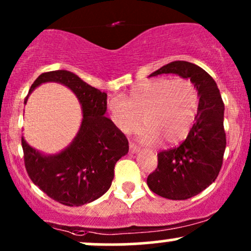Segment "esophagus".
Segmentation results:
<instances>
[{"label":"esophagus","instance_id":"1","mask_svg":"<svg viewBox=\"0 0 251 251\" xmlns=\"http://www.w3.org/2000/svg\"><path fill=\"white\" fill-rule=\"evenodd\" d=\"M139 151V148L137 147L136 144H133V143H130V152L131 153H137Z\"/></svg>","mask_w":251,"mask_h":251}]
</instances>
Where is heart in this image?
I'll return each instance as SVG.
<instances>
[{
  "instance_id": "heart-1",
  "label": "heart",
  "mask_w": 251,
  "mask_h": 251,
  "mask_svg": "<svg viewBox=\"0 0 251 251\" xmlns=\"http://www.w3.org/2000/svg\"><path fill=\"white\" fill-rule=\"evenodd\" d=\"M199 104V93L189 79L156 78L131 90L127 100L112 96L107 112L112 124L124 133H134L143 124V144H176L188 133Z\"/></svg>"
}]
</instances>
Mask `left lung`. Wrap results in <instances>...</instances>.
<instances>
[{
	"label": "left lung",
	"instance_id": "1",
	"mask_svg": "<svg viewBox=\"0 0 251 251\" xmlns=\"http://www.w3.org/2000/svg\"><path fill=\"white\" fill-rule=\"evenodd\" d=\"M161 74H176L191 79L199 93V106L187 138L178 147L157 155L158 166L147 182L159 197L186 200L207 188L220 172L226 147L224 103L214 79L193 63L176 60L150 77Z\"/></svg>",
	"mask_w": 251,
	"mask_h": 251
}]
</instances>
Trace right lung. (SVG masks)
Returning a JSON list of instances; mask_svg holds the SVG:
<instances>
[{"label":"right lung","instance_id":"right-lung-1","mask_svg":"<svg viewBox=\"0 0 251 251\" xmlns=\"http://www.w3.org/2000/svg\"><path fill=\"white\" fill-rule=\"evenodd\" d=\"M57 82L68 87L82 107L81 126L70 145L56 155H44L27 144L24 137L25 167L33 183L51 199L67 206H82L99 199L109 189L114 166L128 152V140L104 117L107 94L68 70L44 73L31 85Z\"/></svg>","mask_w":251,"mask_h":251}]
</instances>
